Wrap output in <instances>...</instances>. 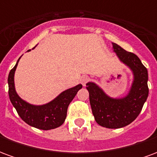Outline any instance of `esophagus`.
<instances>
[{
  "instance_id": "obj_1",
  "label": "esophagus",
  "mask_w": 157,
  "mask_h": 157,
  "mask_svg": "<svg viewBox=\"0 0 157 157\" xmlns=\"http://www.w3.org/2000/svg\"><path fill=\"white\" fill-rule=\"evenodd\" d=\"M89 81V77L87 75H84V76H82V79H81V82H82V84L83 86H86V84L87 83V82Z\"/></svg>"
}]
</instances>
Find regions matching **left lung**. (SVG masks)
Returning <instances> with one entry per match:
<instances>
[{
  "mask_svg": "<svg viewBox=\"0 0 157 157\" xmlns=\"http://www.w3.org/2000/svg\"><path fill=\"white\" fill-rule=\"evenodd\" d=\"M113 49L121 63L133 74L128 93L122 98L109 96L95 82L86 83L92 114L96 122L109 128H123L138 117L148 98V72L137 55L127 52L115 43Z\"/></svg>",
  "mask_w": 157,
  "mask_h": 157,
  "instance_id": "obj_1",
  "label": "left lung"
}]
</instances>
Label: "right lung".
I'll return each instance as SVG.
<instances>
[{
  "label": "right lung",
  "instance_id": "1",
  "mask_svg": "<svg viewBox=\"0 0 157 157\" xmlns=\"http://www.w3.org/2000/svg\"><path fill=\"white\" fill-rule=\"evenodd\" d=\"M21 57L9 73L7 82L10 101L21 118L30 126L43 130L58 128L64 124L67 115L69 104L75 98L79 90L82 89V85L78 84L71 88L65 90L52 101L45 104H31L21 98L15 88L14 75Z\"/></svg>",
  "mask_w": 157,
  "mask_h": 157
}]
</instances>
